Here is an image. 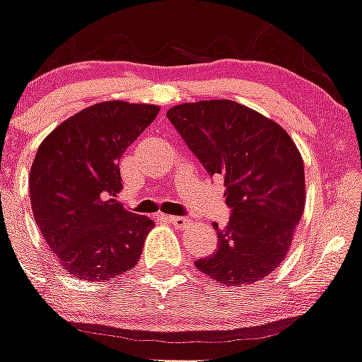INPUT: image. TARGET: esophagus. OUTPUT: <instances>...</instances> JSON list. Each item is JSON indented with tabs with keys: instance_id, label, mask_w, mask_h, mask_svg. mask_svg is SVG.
Masks as SVG:
<instances>
[{
	"instance_id": "1",
	"label": "esophagus",
	"mask_w": 362,
	"mask_h": 362,
	"mask_svg": "<svg viewBox=\"0 0 362 362\" xmlns=\"http://www.w3.org/2000/svg\"><path fill=\"white\" fill-rule=\"evenodd\" d=\"M164 221L170 222V224L177 226V228H187L191 224V218L189 217H177V215H164Z\"/></svg>"
}]
</instances>
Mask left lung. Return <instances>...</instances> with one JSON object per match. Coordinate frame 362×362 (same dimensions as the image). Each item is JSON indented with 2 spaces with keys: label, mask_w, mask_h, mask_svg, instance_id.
<instances>
[{
  "label": "left lung",
  "mask_w": 362,
  "mask_h": 362,
  "mask_svg": "<svg viewBox=\"0 0 362 362\" xmlns=\"http://www.w3.org/2000/svg\"><path fill=\"white\" fill-rule=\"evenodd\" d=\"M166 117L192 154L226 185L229 222L196 268L229 287L268 276L287 255L305 210V168L286 129L231 100L184 103Z\"/></svg>",
  "instance_id": "8db88e82"
}]
</instances>
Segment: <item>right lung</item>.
<instances>
[{
    "label": "right lung",
    "mask_w": 362,
    "mask_h": 362,
    "mask_svg": "<svg viewBox=\"0 0 362 362\" xmlns=\"http://www.w3.org/2000/svg\"><path fill=\"white\" fill-rule=\"evenodd\" d=\"M159 113L105 101L75 113L38 147L29 173L35 221L71 275L112 280L136 266L154 222L117 202L119 160Z\"/></svg>",
    "instance_id": "1"
}]
</instances>
